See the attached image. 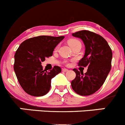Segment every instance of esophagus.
<instances>
[{"label":"esophagus","mask_w":125,"mask_h":125,"mask_svg":"<svg viewBox=\"0 0 125 125\" xmlns=\"http://www.w3.org/2000/svg\"><path fill=\"white\" fill-rule=\"evenodd\" d=\"M62 71H63V72H67V71H68V69H66V68H63L62 70Z\"/></svg>","instance_id":"obj_1"}]
</instances>
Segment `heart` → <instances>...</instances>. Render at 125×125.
<instances>
[{
    "label": "heart",
    "instance_id": "heart-1",
    "mask_svg": "<svg viewBox=\"0 0 125 125\" xmlns=\"http://www.w3.org/2000/svg\"><path fill=\"white\" fill-rule=\"evenodd\" d=\"M79 43V42L78 40H76V39L70 40L68 42V44H69V45L70 46H73V44H76V43Z\"/></svg>",
    "mask_w": 125,
    "mask_h": 125
}]
</instances>
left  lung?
<instances>
[{
	"label": "left lung",
	"instance_id": "8db88e82",
	"mask_svg": "<svg viewBox=\"0 0 125 125\" xmlns=\"http://www.w3.org/2000/svg\"><path fill=\"white\" fill-rule=\"evenodd\" d=\"M72 35L82 40L84 44V56L79 60L78 65L87 66L88 69L84 74L83 72L73 69L76 76L71 81V87L79 95H90L100 89L109 73L112 50L104 38L93 32L81 30Z\"/></svg>",
	"mask_w": 125,
	"mask_h": 125
}]
</instances>
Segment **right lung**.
I'll return each mask as SVG.
<instances>
[{
	"mask_svg": "<svg viewBox=\"0 0 125 125\" xmlns=\"http://www.w3.org/2000/svg\"><path fill=\"white\" fill-rule=\"evenodd\" d=\"M65 37L39 36L20 44L14 55V70L19 84L29 95L42 96L51 88V79L61 72L55 66L50 71L42 65L46 57L52 56L54 49Z\"/></svg>",
	"mask_w": 125,
	"mask_h": 125,
	"instance_id": "1",
	"label": "right lung"
}]
</instances>
